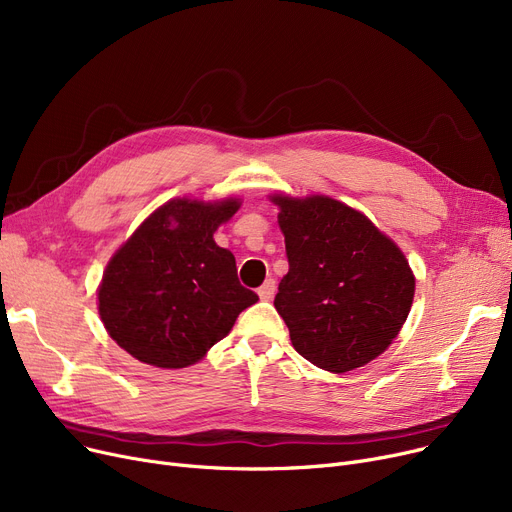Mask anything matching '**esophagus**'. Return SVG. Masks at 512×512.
I'll return each instance as SVG.
<instances>
[{"mask_svg": "<svg viewBox=\"0 0 512 512\" xmlns=\"http://www.w3.org/2000/svg\"><path fill=\"white\" fill-rule=\"evenodd\" d=\"M257 294H259V299H263V301H272L274 294H276V280H274V278L265 280V282L259 286Z\"/></svg>", "mask_w": 512, "mask_h": 512, "instance_id": "34e87169", "label": "esophagus"}]
</instances>
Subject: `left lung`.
<instances>
[{
  "label": "left lung",
  "instance_id": "1",
  "mask_svg": "<svg viewBox=\"0 0 512 512\" xmlns=\"http://www.w3.org/2000/svg\"><path fill=\"white\" fill-rule=\"evenodd\" d=\"M288 274L274 307L292 346L313 365L346 373L380 357L413 305L415 276L396 242L336 199L274 195Z\"/></svg>",
  "mask_w": 512,
  "mask_h": 512
}]
</instances>
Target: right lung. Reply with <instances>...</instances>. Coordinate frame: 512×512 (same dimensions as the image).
Wrapping results in <instances>:
<instances>
[{"mask_svg":"<svg viewBox=\"0 0 512 512\" xmlns=\"http://www.w3.org/2000/svg\"><path fill=\"white\" fill-rule=\"evenodd\" d=\"M238 207V199H172L107 263L99 315L134 359L164 369L193 365L259 301L238 282L234 255L213 240Z\"/></svg>","mask_w":512,"mask_h":512,"instance_id":"right-lung-1","label":"right lung"}]
</instances>
